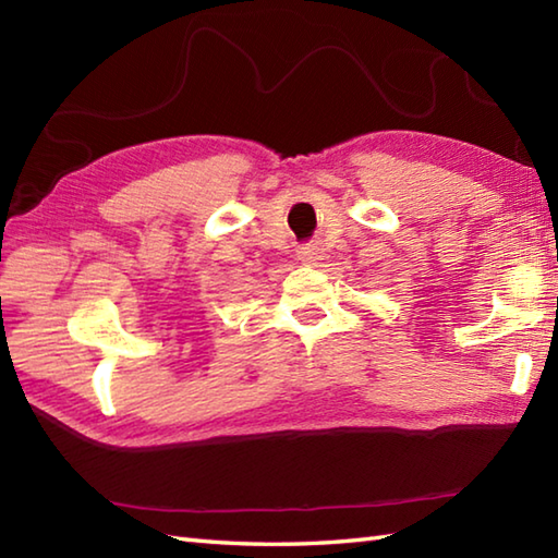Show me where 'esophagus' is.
<instances>
[{
    "label": "esophagus",
    "instance_id": "1",
    "mask_svg": "<svg viewBox=\"0 0 558 558\" xmlns=\"http://www.w3.org/2000/svg\"><path fill=\"white\" fill-rule=\"evenodd\" d=\"M300 256L302 260H306V264H318V260L324 258V248L318 244H304L300 248Z\"/></svg>",
    "mask_w": 558,
    "mask_h": 558
}]
</instances>
